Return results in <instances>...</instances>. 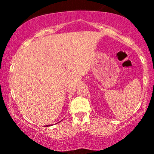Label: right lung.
<instances>
[{"label":"right lung","instance_id":"add662e5","mask_svg":"<svg viewBox=\"0 0 154 154\" xmlns=\"http://www.w3.org/2000/svg\"><path fill=\"white\" fill-rule=\"evenodd\" d=\"M46 126L48 127V126H51V125H46ZM46 126H45V127H46Z\"/></svg>","mask_w":154,"mask_h":154}]
</instances>
